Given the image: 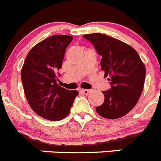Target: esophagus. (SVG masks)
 I'll list each match as a JSON object with an SVG mask.
<instances>
[{
    "label": "esophagus",
    "mask_w": 161,
    "mask_h": 161,
    "mask_svg": "<svg viewBox=\"0 0 161 161\" xmlns=\"http://www.w3.org/2000/svg\"><path fill=\"white\" fill-rule=\"evenodd\" d=\"M81 92L84 94H85V95H88V94H90L92 92V90H90V89H82Z\"/></svg>",
    "instance_id": "esophagus-1"
}]
</instances>
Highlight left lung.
Returning a JSON list of instances; mask_svg holds the SVG:
<instances>
[{
    "label": "left lung",
    "mask_w": 161,
    "mask_h": 161,
    "mask_svg": "<svg viewBox=\"0 0 161 161\" xmlns=\"http://www.w3.org/2000/svg\"><path fill=\"white\" fill-rule=\"evenodd\" d=\"M102 56L104 77L109 76L111 88L103 92L104 103L96 107L100 116L117 119L129 113L141 96L146 77V67L131 46L100 33L84 34Z\"/></svg>",
    "instance_id": "left-lung-1"
}]
</instances>
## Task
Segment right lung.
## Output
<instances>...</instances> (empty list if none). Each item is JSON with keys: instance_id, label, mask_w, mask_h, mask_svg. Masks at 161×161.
Wrapping results in <instances>:
<instances>
[{"instance_id": "obj_1", "label": "right lung", "mask_w": 161, "mask_h": 161, "mask_svg": "<svg viewBox=\"0 0 161 161\" xmlns=\"http://www.w3.org/2000/svg\"><path fill=\"white\" fill-rule=\"evenodd\" d=\"M72 40L69 35H55L39 42L29 52L21 70L29 105L40 117L52 121L69 114L78 95L77 91L67 90L56 82V72Z\"/></svg>"}]
</instances>
